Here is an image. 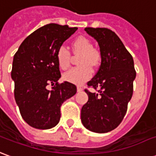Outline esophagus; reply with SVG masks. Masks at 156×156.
<instances>
[{
    "label": "esophagus",
    "mask_w": 156,
    "mask_h": 156,
    "mask_svg": "<svg viewBox=\"0 0 156 156\" xmlns=\"http://www.w3.org/2000/svg\"><path fill=\"white\" fill-rule=\"evenodd\" d=\"M82 90H83V89H82L80 87H77V91H79V92H80V91H82Z\"/></svg>",
    "instance_id": "1"
}]
</instances>
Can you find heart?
Masks as SVG:
<instances>
[{
	"mask_svg": "<svg viewBox=\"0 0 156 156\" xmlns=\"http://www.w3.org/2000/svg\"><path fill=\"white\" fill-rule=\"evenodd\" d=\"M73 53L80 55L78 58V65L80 66L73 68L64 75L65 80L71 83L80 85L89 80L92 76V65L97 66L101 59V51L92 47L91 41L87 37L80 36L74 39L71 44ZM69 52L65 47H60L56 54V59L59 68L66 70L69 68L70 62Z\"/></svg>",
	"mask_w": 156,
	"mask_h": 156,
	"instance_id": "b5f03b06",
	"label": "heart"
}]
</instances>
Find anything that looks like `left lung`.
Returning a JSON list of instances; mask_svg holds the SVG:
<instances>
[{"mask_svg": "<svg viewBox=\"0 0 156 156\" xmlns=\"http://www.w3.org/2000/svg\"><path fill=\"white\" fill-rule=\"evenodd\" d=\"M85 31L98 42L101 66L86 89L88 101L81 108V122L90 131L108 133L121 123L133 96L136 76L133 59L119 36L105 27H86Z\"/></svg>", "mask_w": 156, "mask_h": 156, "instance_id": "8db88e82", "label": "left lung"}]
</instances>
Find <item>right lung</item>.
Returning <instances> with one entry per match:
<instances>
[{
  "mask_svg": "<svg viewBox=\"0 0 156 156\" xmlns=\"http://www.w3.org/2000/svg\"><path fill=\"white\" fill-rule=\"evenodd\" d=\"M77 27L49 23L27 37L14 55L12 78L14 97L21 115L28 125L51 129L60 119V107L76 93L74 84L58 83L59 66L56 54ZM49 83L53 87L47 88Z\"/></svg>",
  "mask_w": 156,
  "mask_h": 156,
  "instance_id": "add662e5",
  "label": "right lung"
}]
</instances>
